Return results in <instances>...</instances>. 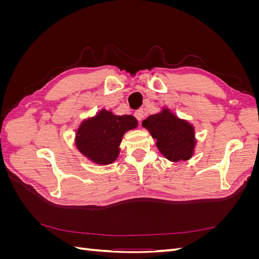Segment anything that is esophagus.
Listing matches in <instances>:
<instances>
[{
  "label": "esophagus",
  "mask_w": 259,
  "mask_h": 259,
  "mask_svg": "<svg viewBox=\"0 0 259 259\" xmlns=\"http://www.w3.org/2000/svg\"><path fill=\"white\" fill-rule=\"evenodd\" d=\"M135 117H136V119L140 122V121H142L143 119H144V111L142 110V109H139V110H137V111H135Z\"/></svg>",
  "instance_id": "esophagus-1"
}]
</instances>
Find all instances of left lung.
<instances>
[{
  "label": "left lung",
  "instance_id": "obj_1",
  "mask_svg": "<svg viewBox=\"0 0 259 259\" xmlns=\"http://www.w3.org/2000/svg\"><path fill=\"white\" fill-rule=\"evenodd\" d=\"M143 126L156 139L159 151L171 162L191 159L197 145L193 125L179 119L169 109L149 115L143 121Z\"/></svg>",
  "mask_w": 259,
  "mask_h": 259
}]
</instances>
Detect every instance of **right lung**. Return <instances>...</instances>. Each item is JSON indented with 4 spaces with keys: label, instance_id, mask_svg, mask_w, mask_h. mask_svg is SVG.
I'll use <instances>...</instances> for the list:
<instances>
[{
    "label": "right lung",
    "instance_id": "add662e5",
    "mask_svg": "<svg viewBox=\"0 0 259 259\" xmlns=\"http://www.w3.org/2000/svg\"><path fill=\"white\" fill-rule=\"evenodd\" d=\"M137 125V120L131 114L115 115L101 109L96 115L81 122L75 133V146L90 161L99 165L111 164L119 156L124 134Z\"/></svg>",
    "mask_w": 259,
    "mask_h": 259
}]
</instances>
